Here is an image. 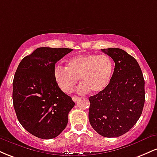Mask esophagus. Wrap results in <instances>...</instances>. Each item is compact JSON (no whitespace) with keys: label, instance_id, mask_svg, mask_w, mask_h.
Returning <instances> with one entry per match:
<instances>
[{"label":"esophagus","instance_id":"esophagus-1","mask_svg":"<svg viewBox=\"0 0 157 157\" xmlns=\"http://www.w3.org/2000/svg\"><path fill=\"white\" fill-rule=\"evenodd\" d=\"M78 99H79L78 97H77V96H72V100H73L74 102H77V100H78Z\"/></svg>","mask_w":157,"mask_h":157}]
</instances>
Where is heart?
<instances>
[{
    "label": "heart",
    "instance_id": "1",
    "mask_svg": "<svg viewBox=\"0 0 157 157\" xmlns=\"http://www.w3.org/2000/svg\"><path fill=\"white\" fill-rule=\"evenodd\" d=\"M113 63L109 56L94 54L80 55L68 60L67 67L56 66L54 76L59 88L64 93H70L78 78L82 84L80 92L99 93L105 90L111 82Z\"/></svg>",
    "mask_w": 157,
    "mask_h": 157
}]
</instances>
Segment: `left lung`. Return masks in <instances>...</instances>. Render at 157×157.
<instances>
[{"label":"left lung","instance_id":"left-lung-1","mask_svg":"<svg viewBox=\"0 0 157 157\" xmlns=\"http://www.w3.org/2000/svg\"><path fill=\"white\" fill-rule=\"evenodd\" d=\"M101 50L114 61V71L107 88L89 97V119L99 134L117 137L130 130L141 116L145 80L137 61L124 50Z\"/></svg>","mask_w":157,"mask_h":157}]
</instances>
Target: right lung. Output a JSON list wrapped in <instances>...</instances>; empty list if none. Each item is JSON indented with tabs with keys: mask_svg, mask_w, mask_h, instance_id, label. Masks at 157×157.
<instances>
[{
	"mask_svg": "<svg viewBox=\"0 0 157 157\" xmlns=\"http://www.w3.org/2000/svg\"><path fill=\"white\" fill-rule=\"evenodd\" d=\"M72 50L37 48L21 61L16 70L12 82L14 109L21 125L38 138L58 136L75 105L61 91L54 76L56 63Z\"/></svg>",
	"mask_w": 157,
	"mask_h": 157,
	"instance_id": "obj_1",
	"label": "right lung"
}]
</instances>
